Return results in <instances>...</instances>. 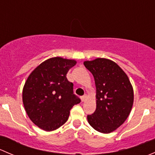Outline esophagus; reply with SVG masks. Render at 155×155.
Returning <instances> with one entry per match:
<instances>
[{"label": "esophagus", "instance_id": "esophagus-1", "mask_svg": "<svg viewBox=\"0 0 155 155\" xmlns=\"http://www.w3.org/2000/svg\"><path fill=\"white\" fill-rule=\"evenodd\" d=\"M86 99H87V96H86V95H84V96H82V97H81V100H82V102H84V101H85Z\"/></svg>", "mask_w": 155, "mask_h": 155}]
</instances>
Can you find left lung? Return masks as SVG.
<instances>
[{
	"label": "left lung",
	"mask_w": 155,
	"mask_h": 155,
	"mask_svg": "<svg viewBox=\"0 0 155 155\" xmlns=\"http://www.w3.org/2000/svg\"><path fill=\"white\" fill-rule=\"evenodd\" d=\"M94 78L97 108L87 115L89 124L98 132L109 134L129 116L134 104V90L126 73L116 63L106 58L84 62Z\"/></svg>",
	"instance_id": "obj_1"
}]
</instances>
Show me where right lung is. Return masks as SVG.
Masks as SVG:
<instances>
[{
    "label": "right lung",
    "instance_id": "1",
    "mask_svg": "<svg viewBox=\"0 0 155 155\" xmlns=\"http://www.w3.org/2000/svg\"><path fill=\"white\" fill-rule=\"evenodd\" d=\"M76 64L74 60L51 58L40 64L25 84L22 101L26 112L33 123L44 130L63 125L71 108L81 102L66 76Z\"/></svg>",
    "mask_w": 155,
    "mask_h": 155
}]
</instances>
